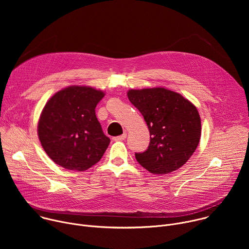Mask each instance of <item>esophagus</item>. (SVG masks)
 <instances>
[{"label":"esophagus","mask_w":249,"mask_h":249,"mask_svg":"<svg viewBox=\"0 0 249 249\" xmlns=\"http://www.w3.org/2000/svg\"><path fill=\"white\" fill-rule=\"evenodd\" d=\"M126 137H127V134H126V133H123V134H122V135H120V136L114 137V138H113V140H114V141H123V140H125V139H126Z\"/></svg>","instance_id":"34e87169"}]
</instances>
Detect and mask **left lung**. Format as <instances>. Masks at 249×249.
<instances>
[{"mask_svg":"<svg viewBox=\"0 0 249 249\" xmlns=\"http://www.w3.org/2000/svg\"><path fill=\"white\" fill-rule=\"evenodd\" d=\"M127 94L143 115L151 136L148 149L135 154L137 161L154 174H166L185 164L201 137V119L195 106L163 88L131 89Z\"/></svg>","mask_w":249,"mask_h":249,"instance_id":"left-lung-1","label":"left lung"}]
</instances>
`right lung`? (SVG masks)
Segmentation results:
<instances>
[{"label":"right lung","instance_id":"right-lung-1","mask_svg":"<svg viewBox=\"0 0 249 249\" xmlns=\"http://www.w3.org/2000/svg\"><path fill=\"white\" fill-rule=\"evenodd\" d=\"M103 96L92 88L73 86L47 101L37 131L44 151L55 163L84 171L100 160L110 143L95 115Z\"/></svg>","mask_w":249,"mask_h":249}]
</instances>
